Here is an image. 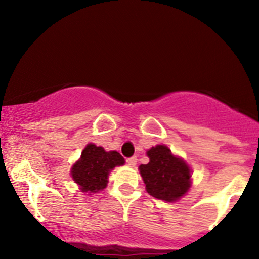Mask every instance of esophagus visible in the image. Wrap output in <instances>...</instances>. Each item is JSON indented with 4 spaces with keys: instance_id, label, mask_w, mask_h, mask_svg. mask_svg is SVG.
Listing matches in <instances>:
<instances>
[{
    "instance_id": "34e87169",
    "label": "esophagus",
    "mask_w": 259,
    "mask_h": 259,
    "mask_svg": "<svg viewBox=\"0 0 259 259\" xmlns=\"http://www.w3.org/2000/svg\"><path fill=\"white\" fill-rule=\"evenodd\" d=\"M136 162H138L136 157H130V158L126 159V163L129 165H132V167H134V165H136Z\"/></svg>"
}]
</instances>
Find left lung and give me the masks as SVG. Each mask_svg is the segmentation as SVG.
<instances>
[{
  "label": "left lung",
  "mask_w": 259,
  "mask_h": 259,
  "mask_svg": "<svg viewBox=\"0 0 259 259\" xmlns=\"http://www.w3.org/2000/svg\"><path fill=\"white\" fill-rule=\"evenodd\" d=\"M150 162L139 167L147 192L158 200L174 202L190 189L191 170L164 145L147 151Z\"/></svg>",
  "instance_id": "8db88e82"
}]
</instances>
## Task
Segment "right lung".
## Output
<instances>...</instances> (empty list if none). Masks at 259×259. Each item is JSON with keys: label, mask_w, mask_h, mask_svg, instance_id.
<instances>
[{"label": "right lung", "mask_w": 259, "mask_h": 259, "mask_svg": "<svg viewBox=\"0 0 259 259\" xmlns=\"http://www.w3.org/2000/svg\"><path fill=\"white\" fill-rule=\"evenodd\" d=\"M123 164L124 158L117 151L106 152L102 147L89 144L73 165L72 177L84 192H97L107 186L109 171Z\"/></svg>", "instance_id": "1"}]
</instances>
